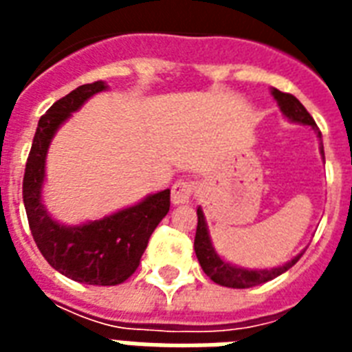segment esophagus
Listing matches in <instances>:
<instances>
[{
  "label": "esophagus",
  "mask_w": 352,
  "mask_h": 352,
  "mask_svg": "<svg viewBox=\"0 0 352 352\" xmlns=\"http://www.w3.org/2000/svg\"><path fill=\"white\" fill-rule=\"evenodd\" d=\"M193 192H195V182L190 181V179H181L171 186V201H173V204L188 203L192 199Z\"/></svg>",
  "instance_id": "34e87169"
}]
</instances>
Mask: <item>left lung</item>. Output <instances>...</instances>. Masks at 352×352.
Listing matches in <instances>:
<instances>
[{
  "label": "left lung",
  "instance_id": "obj_1",
  "mask_svg": "<svg viewBox=\"0 0 352 352\" xmlns=\"http://www.w3.org/2000/svg\"><path fill=\"white\" fill-rule=\"evenodd\" d=\"M274 98L278 100L281 111L287 118L294 122H301V124H307V126L314 127L318 131V126L314 118L311 117V113L307 111L303 104H301L294 95L290 93H283V91L274 89L272 91ZM320 138H322V133L318 131ZM323 153V146H322ZM193 248H195V254H197V259L203 267L204 274L208 276L214 283L223 285V287H228V289H250V287H256V285L267 283L270 279L278 278L283 272H287L290 267H294L298 259H300L303 254L296 256L294 259H290L287 265L278 268H270V270H245V268H237L228 265L226 261H223L217 254H215L214 246L210 243L208 230H206V223H204L203 210H197V232H195V241H193Z\"/></svg>",
  "mask_w": 352,
  "mask_h": 352
}]
</instances>
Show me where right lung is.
<instances>
[{
  "mask_svg": "<svg viewBox=\"0 0 352 352\" xmlns=\"http://www.w3.org/2000/svg\"><path fill=\"white\" fill-rule=\"evenodd\" d=\"M106 87L104 82L80 85L54 102L40 118L25 166L23 203L30 234L52 268L80 283L111 287L124 283L138 268L149 237L170 212V190L82 226L58 225L47 215L40 201L45 155L52 135L89 96Z\"/></svg>",
  "mask_w": 352,
  "mask_h": 352,
  "instance_id": "add662e5",
  "label": "right lung"
}]
</instances>
